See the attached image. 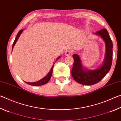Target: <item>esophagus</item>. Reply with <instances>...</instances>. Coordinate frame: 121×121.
Returning <instances> with one entry per match:
<instances>
[{"mask_svg":"<svg viewBox=\"0 0 121 121\" xmlns=\"http://www.w3.org/2000/svg\"><path fill=\"white\" fill-rule=\"evenodd\" d=\"M71 53H72V51L70 50H67V51L65 52V54L67 56H70V55L71 54Z\"/></svg>","mask_w":121,"mask_h":121,"instance_id":"obj_1","label":"esophagus"}]
</instances>
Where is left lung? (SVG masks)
I'll list each match as a JSON object with an SVG mask.
<instances>
[{
    "instance_id": "obj_1",
    "label": "left lung",
    "mask_w": 121,
    "mask_h": 121,
    "mask_svg": "<svg viewBox=\"0 0 121 121\" xmlns=\"http://www.w3.org/2000/svg\"><path fill=\"white\" fill-rule=\"evenodd\" d=\"M101 37L106 44V56L104 63L95 70H90L83 68L81 59L77 54H73V64L71 75L74 80L78 83L91 85L101 80L111 68L112 59V39L106 29H102L96 32Z\"/></svg>"
}]
</instances>
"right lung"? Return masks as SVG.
Here are the masks:
<instances>
[{
  "mask_svg": "<svg viewBox=\"0 0 121 121\" xmlns=\"http://www.w3.org/2000/svg\"><path fill=\"white\" fill-rule=\"evenodd\" d=\"M23 30H20V31H19V32H18L17 36H16V38L15 39V40H14V41L13 45H12V50H13V48H14V45H15L16 42H17L18 38H19L20 35L21 34L22 31H23ZM60 58V56H59V58L58 59H59ZM53 66H54V65H53V67H52V68H51V70L50 71V72L48 73V74L45 77H44L43 78H42V79H40V80L38 81L37 82H34V83H28V82H25L26 84H29V85H32V86H39V85H42L45 84H46L47 83H48V82L49 81V80H50V78H51V76H52V75Z\"/></svg>",
  "mask_w": 121,
  "mask_h": 121,
  "instance_id": "right-lung-1",
  "label": "right lung"
}]
</instances>
